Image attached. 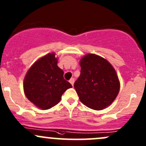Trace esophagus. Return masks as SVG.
Instances as JSON below:
<instances>
[{
	"label": "esophagus",
	"mask_w": 146,
	"mask_h": 146,
	"mask_svg": "<svg viewBox=\"0 0 146 146\" xmlns=\"http://www.w3.org/2000/svg\"><path fill=\"white\" fill-rule=\"evenodd\" d=\"M70 83L72 84V85L74 86V78H72V79L70 80Z\"/></svg>",
	"instance_id": "1"
}]
</instances>
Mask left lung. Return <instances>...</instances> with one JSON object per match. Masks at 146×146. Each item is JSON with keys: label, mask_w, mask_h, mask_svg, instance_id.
<instances>
[{"label": "left lung", "mask_w": 146, "mask_h": 146, "mask_svg": "<svg viewBox=\"0 0 146 146\" xmlns=\"http://www.w3.org/2000/svg\"><path fill=\"white\" fill-rule=\"evenodd\" d=\"M81 74L74 83L80 101L94 110H102L115 100L120 90V81L107 60L88 54L80 60Z\"/></svg>", "instance_id": "8db88e82"}]
</instances>
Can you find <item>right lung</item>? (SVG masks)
I'll return each mask as SVG.
<instances>
[{"label": "right lung", "mask_w": 146, "mask_h": 146, "mask_svg": "<svg viewBox=\"0 0 146 146\" xmlns=\"http://www.w3.org/2000/svg\"><path fill=\"white\" fill-rule=\"evenodd\" d=\"M55 53L35 61L23 80V91L28 100L39 109H51L60 101L62 95L72 86L64 79Z\"/></svg>", "instance_id": "obj_1"}]
</instances>
